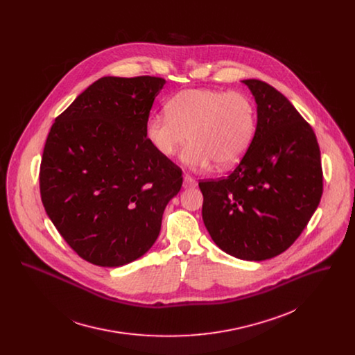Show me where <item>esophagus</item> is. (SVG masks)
Here are the masks:
<instances>
[{"label":"esophagus","mask_w":355,"mask_h":355,"mask_svg":"<svg viewBox=\"0 0 355 355\" xmlns=\"http://www.w3.org/2000/svg\"><path fill=\"white\" fill-rule=\"evenodd\" d=\"M196 186H197V182L194 178H191L190 175L183 176V187L184 189H194Z\"/></svg>","instance_id":"1"}]
</instances>
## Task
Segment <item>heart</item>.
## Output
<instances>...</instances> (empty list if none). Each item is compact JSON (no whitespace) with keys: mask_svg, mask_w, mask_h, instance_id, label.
I'll return each mask as SVG.
<instances>
[{"mask_svg":"<svg viewBox=\"0 0 355 355\" xmlns=\"http://www.w3.org/2000/svg\"><path fill=\"white\" fill-rule=\"evenodd\" d=\"M255 131V109L243 93L189 89L166 102V113L146 123V138L162 157H172L190 139L183 162L203 169L214 161L227 168L248 150Z\"/></svg>","mask_w":355,"mask_h":355,"instance_id":"heart-1","label":"heart"}]
</instances>
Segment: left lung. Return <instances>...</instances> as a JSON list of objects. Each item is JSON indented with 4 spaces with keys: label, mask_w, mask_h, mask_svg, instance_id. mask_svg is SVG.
I'll return each instance as SVG.
<instances>
[{
    "label": "left lung",
    "mask_w": 355,
    "mask_h": 355,
    "mask_svg": "<svg viewBox=\"0 0 355 355\" xmlns=\"http://www.w3.org/2000/svg\"><path fill=\"white\" fill-rule=\"evenodd\" d=\"M257 103L253 141L230 176L201 180L202 218L227 254L263 261L302 234L322 194L321 155L313 128L280 92L246 79Z\"/></svg>",
    "instance_id": "left-lung-1"
}]
</instances>
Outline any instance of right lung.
<instances>
[{"label":"right lung","instance_id":"right-lung-1","mask_svg":"<svg viewBox=\"0 0 355 355\" xmlns=\"http://www.w3.org/2000/svg\"><path fill=\"white\" fill-rule=\"evenodd\" d=\"M165 79L105 76L58 117L40 171L44 207L69 248L100 266H121L158 238L182 169L146 138Z\"/></svg>","mask_w":355,"mask_h":355}]
</instances>
